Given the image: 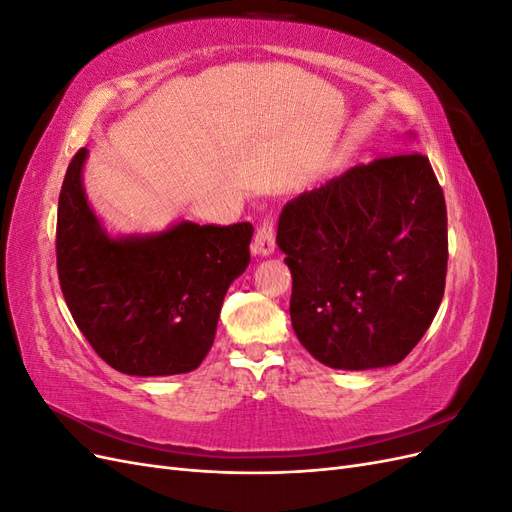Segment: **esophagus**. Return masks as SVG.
Masks as SVG:
<instances>
[{
	"label": "esophagus",
	"mask_w": 512,
	"mask_h": 512,
	"mask_svg": "<svg viewBox=\"0 0 512 512\" xmlns=\"http://www.w3.org/2000/svg\"><path fill=\"white\" fill-rule=\"evenodd\" d=\"M275 250V224L273 218H265L256 230V237L252 241V252L256 256H271Z\"/></svg>",
	"instance_id": "esophagus-1"
}]
</instances>
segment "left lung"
I'll return each mask as SVG.
<instances>
[{
  "label": "left lung",
  "mask_w": 512,
  "mask_h": 512,
  "mask_svg": "<svg viewBox=\"0 0 512 512\" xmlns=\"http://www.w3.org/2000/svg\"><path fill=\"white\" fill-rule=\"evenodd\" d=\"M277 245L292 273V329L333 369L404 361L444 297L446 203L423 153L359 164L292 198Z\"/></svg>",
  "instance_id": "1"
}]
</instances>
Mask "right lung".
I'll use <instances>...</instances> for the list:
<instances>
[{
    "mask_svg": "<svg viewBox=\"0 0 512 512\" xmlns=\"http://www.w3.org/2000/svg\"><path fill=\"white\" fill-rule=\"evenodd\" d=\"M85 160L83 147L57 207V273L76 327L121 374H188L213 346L228 286L250 265L254 226L179 222L108 237L83 190Z\"/></svg>",
    "mask_w": 512,
    "mask_h": 512,
    "instance_id": "1",
    "label": "right lung"
}]
</instances>
